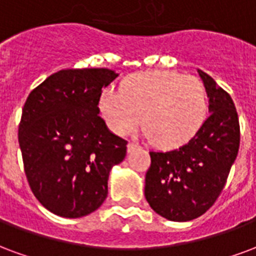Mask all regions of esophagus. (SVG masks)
Wrapping results in <instances>:
<instances>
[{
  "instance_id": "1",
  "label": "esophagus",
  "mask_w": 256,
  "mask_h": 256,
  "mask_svg": "<svg viewBox=\"0 0 256 256\" xmlns=\"http://www.w3.org/2000/svg\"><path fill=\"white\" fill-rule=\"evenodd\" d=\"M126 148H128V152H130V151L139 148V144H136V143H134V142H130V143H128V146H126Z\"/></svg>"
}]
</instances>
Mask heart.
<instances>
[{
  "mask_svg": "<svg viewBox=\"0 0 256 256\" xmlns=\"http://www.w3.org/2000/svg\"><path fill=\"white\" fill-rule=\"evenodd\" d=\"M100 116L117 135L140 126L156 146L170 150L200 130L208 113V95L200 80L177 72H144L106 90L98 100Z\"/></svg>",
  "mask_w": 256,
  "mask_h": 256,
  "instance_id": "b5f03b06",
  "label": "heart"
}]
</instances>
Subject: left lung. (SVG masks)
<instances>
[{
  "label": "left lung",
  "mask_w": 256,
  "mask_h": 256,
  "mask_svg": "<svg viewBox=\"0 0 256 256\" xmlns=\"http://www.w3.org/2000/svg\"><path fill=\"white\" fill-rule=\"evenodd\" d=\"M208 95L204 124L191 140L170 151H150L144 196L169 221L186 222L210 208L226 182L240 144V126L230 95L198 69Z\"/></svg>",
  "instance_id": "1"
}]
</instances>
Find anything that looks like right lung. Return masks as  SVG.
<instances>
[{"label": "right lung", "instance_id": "obj_1", "mask_svg": "<svg viewBox=\"0 0 256 256\" xmlns=\"http://www.w3.org/2000/svg\"><path fill=\"white\" fill-rule=\"evenodd\" d=\"M118 76L106 68L64 69L31 91L18 124V144L31 191L56 216L84 217L108 196L112 168L126 140L100 118L102 90Z\"/></svg>", "mask_w": 256, "mask_h": 256}]
</instances>
